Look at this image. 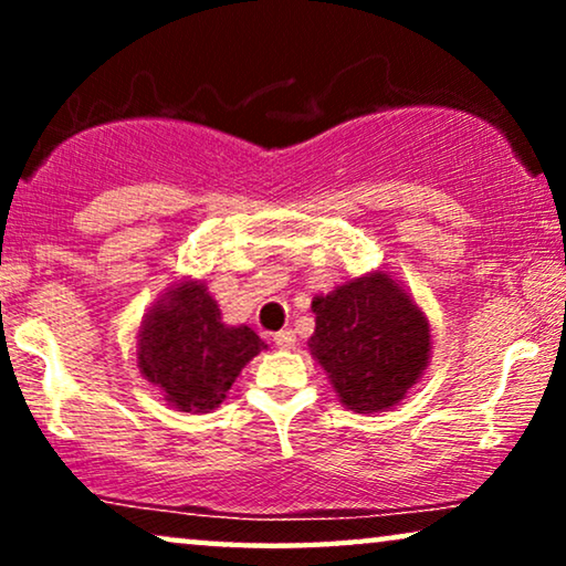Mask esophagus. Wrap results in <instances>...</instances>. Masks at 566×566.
<instances>
[{"mask_svg":"<svg viewBox=\"0 0 566 566\" xmlns=\"http://www.w3.org/2000/svg\"><path fill=\"white\" fill-rule=\"evenodd\" d=\"M273 343H275V347H281V350H291V347L296 345V332H293V329L275 332Z\"/></svg>","mask_w":566,"mask_h":566,"instance_id":"obj_1","label":"esophagus"}]
</instances>
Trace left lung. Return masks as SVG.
<instances>
[{
    "label": "left lung",
    "instance_id": "obj_1",
    "mask_svg": "<svg viewBox=\"0 0 566 566\" xmlns=\"http://www.w3.org/2000/svg\"><path fill=\"white\" fill-rule=\"evenodd\" d=\"M308 350L343 407L358 415L397 407L430 363V322L401 281L384 270L347 277L312 301Z\"/></svg>",
    "mask_w": 566,
    "mask_h": 566
}]
</instances>
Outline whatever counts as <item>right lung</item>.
Masks as SVG:
<instances>
[{
	"instance_id": "right-lung-1",
	"label": "right lung",
	"mask_w": 566,
	"mask_h": 566,
	"mask_svg": "<svg viewBox=\"0 0 566 566\" xmlns=\"http://www.w3.org/2000/svg\"><path fill=\"white\" fill-rule=\"evenodd\" d=\"M265 343L252 327H231L203 281L169 283L136 335L138 370L177 412H211Z\"/></svg>"
}]
</instances>
